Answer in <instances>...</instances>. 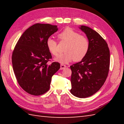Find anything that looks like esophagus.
Returning a JSON list of instances; mask_svg holds the SVG:
<instances>
[{"instance_id": "1", "label": "esophagus", "mask_w": 124, "mask_h": 124, "mask_svg": "<svg viewBox=\"0 0 124 124\" xmlns=\"http://www.w3.org/2000/svg\"><path fill=\"white\" fill-rule=\"evenodd\" d=\"M67 68V66L64 64H61L60 65V69L61 70H63L64 69H65V68Z\"/></svg>"}]
</instances>
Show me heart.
<instances>
[{"label": "heart", "mask_w": 124, "mask_h": 124, "mask_svg": "<svg viewBox=\"0 0 124 124\" xmlns=\"http://www.w3.org/2000/svg\"><path fill=\"white\" fill-rule=\"evenodd\" d=\"M61 42L66 43L64 53L61 54L55 58L56 61L61 63H67L74 60L78 62L82 60L88 53L89 43L85 36L80 35L70 28L64 29L58 35ZM46 46L48 51L56 56L58 54L57 43L52 37L47 39Z\"/></svg>", "instance_id": "obj_1"}]
</instances>
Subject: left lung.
<instances>
[{
  "mask_svg": "<svg viewBox=\"0 0 124 124\" xmlns=\"http://www.w3.org/2000/svg\"><path fill=\"white\" fill-rule=\"evenodd\" d=\"M89 43L86 56L70 66L71 93L79 98L93 95L103 85L110 67V51L106 40L92 29L81 25Z\"/></svg>",
  "mask_w": 124,
  "mask_h": 124,
  "instance_id": "left-lung-1",
  "label": "left lung"
}]
</instances>
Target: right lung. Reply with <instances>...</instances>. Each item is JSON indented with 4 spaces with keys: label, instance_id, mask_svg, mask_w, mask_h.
<instances>
[{
    "label": "right lung",
    "instance_id": "1",
    "mask_svg": "<svg viewBox=\"0 0 124 124\" xmlns=\"http://www.w3.org/2000/svg\"><path fill=\"white\" fill-rule=\"evenodd\" d=\"M57 25L36 23L26 30L13 50L12 61L17 82L32 95L49 90L52 76L60 68L59 62H47L52 56L46 46L47 39L57 31Z\"/></svg>",
    "mask_w": 124,
    "mask_h": 124
}]
</instances>
